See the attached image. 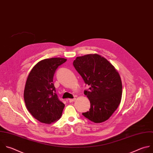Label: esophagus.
<instances>
[{
  "instance_id": "esophagus-1",
  "label": "esophagus",
  "mask_w": 153,
  "mask_h": 153,
  "mask_svg": "<svg viewBox=\"0 0 153 153\" xmlns=\"http://www.w3.org/2000/svg\"><path fill=\"white\" fill-rule=\"evenodd\" d=\"M76 100V98H73V99H70L69 100V101H70V103H72V102H73V101H74L75 100Z\"/></svg>"
}]
</instances>
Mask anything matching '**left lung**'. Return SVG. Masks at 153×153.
Listing matches in <instances>:
<instances>
[{
    "mask_svg": "<svg viewBox=\"0 0 153 153\" xmlns=\"http://www.w3.org/2000/svg\"><path fill=\"white\" fill-rule=\"evenodd\" d=\"M73 65L86 84L91 108L82 115L95 123L108 120L117 109L122 97V82L117 69L106 58L89 54L76 58Z\"/></svg>",
    "mask_w": 153,
    "mask_h": 153,
    "instance_id": "8db88e82",
    "label": "left lung"
}]
</instances>
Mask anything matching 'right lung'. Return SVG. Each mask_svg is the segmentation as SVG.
Segmentation results:
<instances>
[{
  "label": "right lung",
  "instance_id": "right-lung-1",
  "mask_svg": "<svg viewBox=\"0 0 153 153\" xmlns=\"http://www.w3.org/2000/svg\"><path fill=\"white\" fill-rule=\"evenodd\" d=\"M67 61L62 58L45 59L31 70L24 90V100L30 114L42 123L51 124L62 116L65 105L58 99L53 79L57 68Z\"/></svg>",
  "mask_w": 153,
  "mask_h": 153
}]
</instances>
